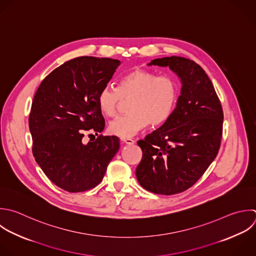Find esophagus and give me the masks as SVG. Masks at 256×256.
Here are the masks:
<instances>
[{"label": "esophagus", "mask_w": 256, "mask_h": 256, "mask_svg": "<svg viewBox=\"0 0 256 256\" xmlns=\"http://www.w3.org/2000/svg\"><path fill=\"white\" fill-rule=\"evenodd\" d=\"M120 140H121L122 143H124L126 145H132V144L135 143V141L133 139H131V138H121Z\"/></svg>", "instance_id": "obj_1"}]
</instances>
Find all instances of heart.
<instances>
[{
	"mask_svg": "<svg viewBox=\"0 0 256 256\" xmlns=\"http://www.w3.org/2000/svg\"><path fill=\"white\" fill-rule=\"evenodd\" d=\"M178 98V84L170 75L135 69L125 75L118 89L105 85L98 93L97 105L102 115L116 116L123 100L132 99L130 114L118 117L109 124V132L120 138H130L148 123L160 125L171 116Z\"/></svg>",
	"mask_w": 256,
	"mask_h": 256,
	"instance_id": "obj_1",
	"label": "heart"
}]
</instances>
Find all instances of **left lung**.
Here are the masks:
<instances>
[{"label": "left lung", "mask_w": 256, "mask_h": 256, "mask_svg": "<svg viewBox=\"0 0 256 256\" xmlns=\"http://www.w3.org/2000/svg\"><path fill=\"white\" fill-rule=\"evenodd\" d=\"M148 65L169 67L182 87L169 119L137 142L143 155L136 177L150 192L173 195L196 183L215 159L223 110L212 82L194 61L171 56L154 59Z\"/></svg>", "instance_id": "left-lung-1"}]
</instances>
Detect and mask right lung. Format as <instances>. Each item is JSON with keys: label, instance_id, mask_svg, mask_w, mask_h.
Segmentation results:
<instances>
[{"label": "right lung", "instance_id": "right-lung-1", "mask_svg": "<svg viewBox=\"0 0 256 256\" xmlns=\"http://www.w3.org/2000/svg\"><path fill=\"white\" fill-rule=\"evenodd\" d=\"M120 64L110 58H74L52 71L34 96L29 116L33 155L46 176L68 192L97 186L119 150L116 136L101 134L87 144L82 139L103 131L97 96Z\"/></svg>", "mask_w": 256, "mask_h": 256}]
</instances>
